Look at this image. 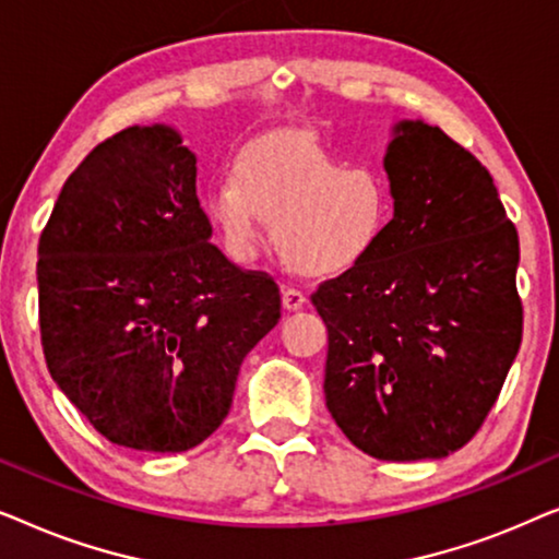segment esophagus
Listing matches in <instances>:
<instances>
[{
	"label": "esophagus",
	"instance_id": "34e87169",
	"mask_svg": "<svg viewBox=\"0 0 559 559\" xmlns=\"http://www.w3.org/2000/svg\"><path fill=\"white\" fill-rule=\"evenodd\" d=\"M305 302H308V297H305V295L300 293V289H295V287L282 289V308H285L287 312L302 310Z\"/></svg>",
	"mask_w": 559,
	"mask_h": 559
}]
</instances>
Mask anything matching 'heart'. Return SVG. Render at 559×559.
Listing matches in <instances>:
<instances>
[{"label": "heart", "instance_id": "heart-1", "mask_svg": "<svg viewBox=\"0 0 559 559\" xmlns=\"http://www.w3.org/2000/svg\"><path fill=\"white\" fill-rule=\"evenodd\" d=\"M205 211L234 254H254L266 221L289 270L335 277L377 247L389 195L369 167L346 165L312 134L285 132L247 144L234 159V178L205 190Z\"/></svg>", "mask_w": 559, "mask_h": 559}]
</instances>
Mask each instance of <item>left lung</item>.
I'll return each mask as SVG.
<instances>
[{
  "instance_id": "1",
  "label": "left lung",
  "mask_w": 559,
  "mask_h": 559,
  "mask_svg": "<svg viewBox=\"0 0 559 559\" xmlns=\"http://www.w3.org/2000/svg\"><path fill=\"white\" fill-rule=\"evenodd\" d=\"M384 167L394 218L369 257L325 280V404L379 461L461 450L522 346L519 234L491 173L440 127L400 121Z\"/></svg>"
}]
</instances>
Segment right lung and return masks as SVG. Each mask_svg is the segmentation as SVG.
Instances as JSON below:
<instances>
[{"mask_svg":"<svg viewBox=\"0 0 559 559\" xmlns=\"http://www.w3.org/2000/svg\"><path fill=\"white\" fill-rule=\"evenodd\" d=\"M170 127L88 152L37 247L48 371L114 445L182 453L218 430L280 287L211 243L195 155Z\"/></svg>","mask_w":559,"mask_h":559,"instance_id":"add662e5","label":"right lung"}]
</instances>
